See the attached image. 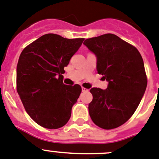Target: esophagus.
Listing matches in <instances>:
<instances>
[{
	"mask_svg": "<svg viewBox=\"0 0 159 159\" xmlns=\"http://www.w3.org/2000/svg\"><path fill=\"white\" fill-rule=\"evenodd\" d=\"M81 90H82V92H88L89 89L86 88H84V87H81Z\"/></svg>",
	"mask_w": 159,
	"mask_h": 159,
	"instance_id": "1",
	"label": "esophagus"
}]
</instances>
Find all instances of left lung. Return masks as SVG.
Wrapping results in <instances>:
<instances>
[{"label": "left lung", "mask_w": 159, "mask_h": 159, "mask_svg": "<svg viewBox=\"0 0 159 159\" xmlns=\"http://www.w3.org/2000/svg\"><path fill=\"white\" fill-rule=\"evenodd\" d=\"M97 57V72L109 82L105 90L93 88L89 111L93 122L112 129L126 122L134 114L147 88L143 59L136 47L112 34L84 41Z\"/></svg>", "instance_id": "left-lung-1"}]
</instances>
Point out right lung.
I'll return each instance as SVG.
<instances>
[{
  "mask_svg": "<svg viewBox=\"0 0 159 159\" xmlns=\"http://www.w3.org/2000/svg\"><path fill=\"white\" fill-rule=\"evenodd\" d=\"M84 40L47 34L26 46L19 56L18 94L30 117L44 128H61L70 118L81 87L63 84L62 74Z\"/></svg>",
  "mask_w": 159,
  "mask_h": 159,
  "instance_id": "add662e5",
  "label": "right lung"
}]
</instances>
